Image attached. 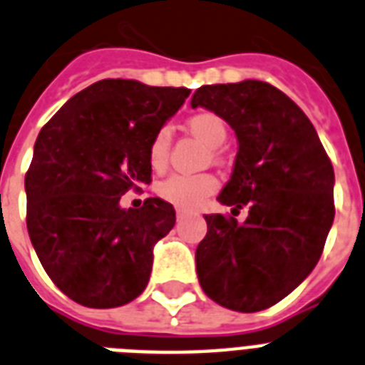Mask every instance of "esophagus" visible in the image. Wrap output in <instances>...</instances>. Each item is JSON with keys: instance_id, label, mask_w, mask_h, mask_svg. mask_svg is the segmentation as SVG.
I'll use <instances>...</instances> for the list:
<instances>
[{"instance_id": "34e87169", "label": "esophagus", "mask_w": 365, "mask_h": 365, "mask_svg": "<svg viewBox=\"0 0 365 365\" xmlns=\"http://www.w3.org/2000/svg\"><path fill=\"white\" fill-rule=\"evenodd\" d=\"M185 215H187V212H185V210H180V208L176 210V217H178V221H180V219L185 217Z\"/></svg>"}]
</instances>
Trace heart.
Wrapping results in <instances>:
<instances>
[{
    "instance_id": "1",
    "label": "heart",
    "mask_w": 365,
    "mask_h": 365,
    "mask_svg": "<svg viewBox=\"0 0 365 365\" xmlns=\"http://www.w3.org/2000/svg\"><path fill=\"white\" fill-rule=\"evenodd\" d=\"M187 129L210 148H219L227 140V123L213 112H198L187 120ZM170 150V131L163 127L148 146V161L153 170L165 168ZM217 189V180L210 174H174L157 185V195L178 208H195Z\"/></svg>"
}]
</instances>
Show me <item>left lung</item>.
Wrapping results in <instances>:
<instances>
[{
  "mask_svg": "<svg viewBox=\"0 0 365 365\" xmlns=\"http://www.w3.org/2000/svg\"><path fill=\"white\" fill-rule=\"evenodd\" d=\"M191 106L223 118L238 138L229 183L217 200L250 215L244 223L204 215L200 287L219 306L242 313L272 307L321 259L334 223V167L315 127L294 101L260 80L202 86Z\"/></svg>",
  "mask_w": 365,
  "mask_h": 365,
  "instance_id": "8db88e82",
  "label": "left lung"
}]
</instances>
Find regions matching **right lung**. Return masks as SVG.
Returning a JSON list of instances; mask_svg holds the SVG:
<instances>
[{"label":"right lung","mask_w":365,"mask_h":365,"mask_svg":"<svg viewBox=\"0 0 365 365\" xmlns=\"http://www.w3.org/2000/svg\"><path fill=\"white\" fill-rule=\"evenodd\" d=\"M189 93L99 80L38 133L26 173L29 240L54 285L80 306H123L146 289L153 245L176 212L157 197L123 210L120 198L152 182L148 146Z\"/></svg>","instance_id":"add662e5"}]
</instances>
